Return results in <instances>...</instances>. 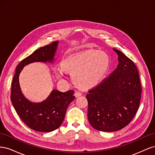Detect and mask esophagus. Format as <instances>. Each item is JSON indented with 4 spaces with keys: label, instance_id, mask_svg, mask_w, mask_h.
I'll list each match as a JSON object with an SVG mask.
<instances>
[{
    "label": "esophagus",
    "instance_id": "esophagus-1",
    "mask_svg": "<svg viewBox=\"0 0 155 155\" xmlns=\"http://www.w3.org/2000/svg\"><path fill=\"white\" fill-rule=\"evenodd\" d=\"M81 95H82V93L80 92H75V94H74L75 97H76L81 96Z\"/></svg>",
    "mask_w": 155,
    "mask_h": 155
}]
</instances>
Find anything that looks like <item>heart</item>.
<instances>
[{
  "label": "heart",
  "mask_w": 155,
  "mask_h": 155,
  "mask_svg": "<svg viewBox=\"0 0 155 155\" xmlns=\"http://www.w3.org/2000/svg\"><path fill=\"white\" fill-rule=\"evenodd\" d=\"M110 60L104 51L87 50L81 54L63 61L61 67L65 71L72 73L74 83L83 88L95 87L99 84L109 71ZM56 76L61 78L62 72L55 70Z\"/></svg>",
  "instance_id": "b5f03b06"
}]
</instances>
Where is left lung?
Segmentation results:
<instances>
[{
  "label": "left lung",
  "instance_id": "8db88e82",
  "mask_svg": "<svg viewBox=\"0 0 155 155\" xmlns=\"http://www.w3.org/2000/svg\"><path fill=\"white\" fill-rule=\"evenodd\" d=\"M118 65L99 85L88 91V120L94 129L114 132L127 125L138 110L142 87L138 70L120 50Z\"/></svg>",
  "mask_w": 155,
  "mask_h": 155
}]
</instances>
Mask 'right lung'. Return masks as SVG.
I'll use <instances>...</instances> for the list:
<instances>
[{
    "mask_svg": "<svg viewBox=\"0 0 155 155\" xmlns=\"http://www.w3.org/2000/svg\"><path fill=\"white\" fill-rule=\"evenodd\" d=\"M59 41H54L36 50L21 61L15 70L12 84L11 101L17 113L28 127L43 133H49L59 128L64 120L69 104L74 99V91L65 92L53 89L46 99L32 102L23 94L19 84V75L26 65L35 62L54 63Z\"/></svg>",
    "mask_w": 155,
    "mask_h": 155,
    "instance_id": "1",
    "label": "right lung"
}]
</instances>
